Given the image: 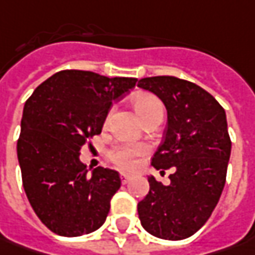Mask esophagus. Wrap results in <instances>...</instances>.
<instances>
[{"mask_svg":"<svg viewBox=\"0 0 255 255\" xmlns=\"http://www.w3.org/2000/svg\"><path fill=\"white\" fill-rule=\"evenodd\" d=\"M120 178H121V182H123L124 185L131 180V176H129V175H126V173H121V175H120Z\"/></svg>","mask_w":255,"mask_h":255,"instance_id":"1","label":"esophagus"}]
</instances>
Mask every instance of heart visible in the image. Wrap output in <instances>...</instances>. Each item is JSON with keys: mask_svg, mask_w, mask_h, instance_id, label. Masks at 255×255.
I'll use <instances>...</instances> for the list:
<instances>
[{"mask_svg": "<svg viewBox=\"0 0 255 255\" xmlns=\"http://www.w3.org/2000/svg\"><path fill=\"white\" fill-rule=\"evenodd\" d=\"M134 109L139 119L145 121L155 114H163L162 103L149 93H139L134 97ZM146 152L142 145L121 144L113 146L109 151L110 161L121 171H131L136 165V159Z\"/></svg>", "mask_w": 255, "mask_h": 255, "instance_id": "b5f03b06", "label": "heart"}]
</instances>
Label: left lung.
Returning a JSON list of instances; mask_svg holds the SVG:
<instances>
[{
	"mask_svg": "<svg viewBox=\"0 0 255 255\" xmlns=\"http://www.w3.org/2000/svg\"><path fill=\"white\" fill-rule=\"evenodd\" d=\"M138 87L166 107L163 141L151 163L172 169L168 186L148 176L149 192L138 203V216L155 237L183 240L206 223L223 192L232 152L226 113L205 89L173 76L145 77Z\"/></svg>",
	"mask_w": 255,
	"mask_h": 255,
	"instance_id": "8db88e82",
	"label": "left lung"
}]
</instances>
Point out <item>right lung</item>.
<instances>
[{"label": "right lung", "mask_w": 255, "mask_h": 255, "mask_svg": "<svg viewBox=\"0 0 255 255\" xmlns=\"http://www.w3.org/2000/svg\"><path fill=\"white\" fill-rule=\"evenodd\" d=\"M135 83L134 77L62 70L25 103L16 144L22 185L50 232L77 237L106 222L111 198L121 186L119 172L99 166L90 175L80 162V149L101 132L113 100Z\"/></svg>", "instance_id": "add662e5"}]
</instances>
